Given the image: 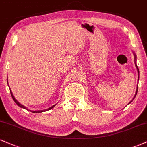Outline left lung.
Masks as SVG:
<instances>
[{
    "label": "left lung",
    "mask_w": 147,
    "mask_h": 147,
    "mask_svg": "<svg viewBox=\"0 0 147 147\" xmlns=\"http://www.w3.org/2000/svg\"><path fill=\"white\" fill-rule=\"evenodd\" d=\"M134 54V57H135V65H136V69H137L138 73V79H139V69H138V66H137V65H136V56L135 55V54ZM138 87H137L136 92V94H135V96H134V97H136V94H137V92H138ZM132 100H133V99H132ZM131 101H130V102L129 103V104H130V103H131Z\"/></svg>",
    "instance_id": "8db88e82"
}]
</instances>
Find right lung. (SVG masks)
Segmentation results:
<instances>
[{
	"label": "right lung",
	"mask_w": 147,
	"mask_h": 147,
	"mask_svg": "<svg viewBox=\"0 0 147 147\" xmlns=\"http://www.w3.org/2000/svg\"><path fill=\"white\" fill-rule=\"evenodd\" d=\"M10 93H11V97H12V98H13V101H15V103L16 104L18 105V106H20V108H24V109H26V110H28V109H27V108H26V107L25 106H24L23 105H22L21 104H20L19 102H18V101L16 100V99H15V97H14V96L13 95V93H12V92H11V90H10ZM56 106V104L55 105H54V106H51L50 107V108H49L48 109H46V110H37V111H33V110H30V111H31L32 112H33V113H39V112H45V111H47V110H50V109H52V108H53L54 106Z\"/></svg>",
	"instance_id": "1"
}]
</instances>
